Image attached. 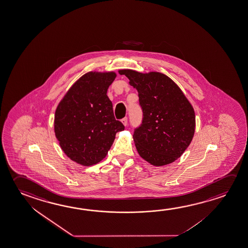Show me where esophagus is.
I'll return each mask as SVG.
<instances>
[{"instance_id": "esophagus-1", "label": "esophagus", "mask_w": 248, "mask_h": 248, "mask_svg": "<svg viewBox=\"0 0 248 248\" xmlns=\"http://www.w3.org/2000/svg\"><path fill=\"white\" fill-rule=\"evenodd\" d=\"M121 122L123 123V124H124V126L127 125V124H128V118H123L122 120H121Z\"/></svg>"}]
</instances>
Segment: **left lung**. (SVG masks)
<instances>
[{
  "label": "left lung",
  "instance_id": "obj_1",
  "mask_svg": "<svg viewBox=\"0 0 248 248\" xmlns=\"http://www.w3.org/2000/svg\"><path fill=\"white\" fill-rule=\"evenodd\" d=\"M118 73L138 92L143 118L133 139L139 155L156 167L178 160L192 141L196 126L194 109L183 92L161 73Z\"/></svg>",
  "mask_w": 248,
  "mask_h": 248
}]
</instances>
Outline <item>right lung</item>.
<instances>
[{"mask_svg":"<svg viewBox=\"0 0 248 248\" xmlns=\"http://www.w3.org/2000/svg\"><path fill=\"white\" fill-rule=\"evenodd\" d=\"M115 72H88L73 84L58 104L54 130L70 160L89 167L107 156L118 131L124 130L115 119L107 89Z\"/></svg>","mask_w":248,"mask_h":248,"instance_id":"obj_1","label":"right lung"}]
</instances>
